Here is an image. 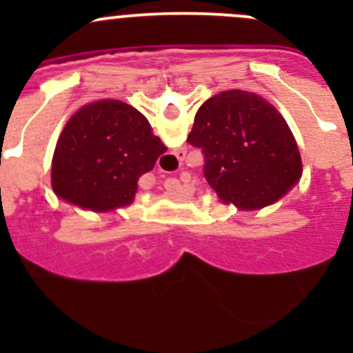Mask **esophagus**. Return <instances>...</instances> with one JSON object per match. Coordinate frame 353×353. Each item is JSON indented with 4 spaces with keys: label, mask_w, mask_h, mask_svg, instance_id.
<instances>
[{
    "label": "esophagus",
    "mask_w": 353,
    "mask_h": 353,
    "mask_svg": "<svg viewBox=\"0 0 353 353\" xmlns=\"http://www.w3.org/2000/svg\"><path fill=\"white\" fill-rule=\"evenodd\" d=\"M177 159H179V160H183V159H184V152H183V154H181V155H177Z\"/></svg>",
    "instance_id": "esophagus-1"
}]
</instances>
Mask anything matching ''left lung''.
<instances>
[{
	"mask_svg": "<svg viewBox=\"0 0 353 353\" xmlns=\"http://www.w3.org/2000/svg\"><path fill=\"white\" fill-rule=\"evenodd\" d=\"M188 143L201 148L203 174L225 205L259 210L285 196L302 176L290 128L268 101L225 90L194 116Z\"/></svg>",
	"mask_w": 353,
	"mask_h": 353,
	"instance_id": "8db88e82",
	"label": "left lung"
}]
</instances>
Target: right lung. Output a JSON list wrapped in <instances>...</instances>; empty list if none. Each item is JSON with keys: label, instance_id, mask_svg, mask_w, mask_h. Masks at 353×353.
<instances>
[{"label": "right lung", "instance_id": "obj_1", "mask_svg": "<svg viewBox=\"0 0 353 353\" xmlns=\"http://www.w3.org/2000/svg\"><path fill=\"white\" fill-rule=\"evenodd\" d=\"M165 150L140 110L112 99L92 102L59 134L52 188L66 201L95 212L131 205L138 179Z\"/></svg>", "mask_w": 353, "mask_h": 353}]
</instances>
